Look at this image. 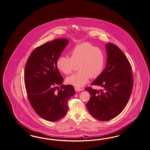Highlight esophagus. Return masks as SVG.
<instances>
[{"label": "esophagus", "mask_w": 150, "mask_h": 150, "mask_svg": "<svg viewBox=\"0 0 150 150\" xmlns=\"http://www.w3.org/2000/svg\"><path fill=\"white\" fill-rule=\"evenodd\" d=\"M75 91H80L84 90V88H80L79 87L75 86Z\"/></svg>", "instance_id": "1"}]
</instances>
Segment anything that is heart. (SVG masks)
<instances>
[{
	"mask_svg": "<svg viewBox=\"0 0 150 150\" xmlns=\"http://www.w3.org/2000/svg\"><path fill=\"white\" fill-rule=\"evenodd\" d=\"M70 54V57H59L56 63L57 69L66 75L71 74L77 65L79 71L66 79L67 83L82 86L88 82L89 78H96L101 74L105 59L100 49L85 42L74 47Z\"/></svg>",
	"mask_w": 150,
	"mask_h": 150,
	"instance_id": "heart-1",
	"label": "heart"
}]
</instances>
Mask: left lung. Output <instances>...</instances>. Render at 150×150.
I'll return each instance as SVG.
<instances>
[{"label":"left lung","mask_w":150,"mask_h":150,"mask_svg":"<svg viewBox=\"0 0 150 150\" xmlns=\"http://www.w3.org/2000/svg\"><path fill=\"white\" fill-rule=\"evenodd\" d=\"M105 47L107 66L91 84L101 89L85 88L90 94L87 108L93 117L102 121L112 120L123 111L133 85L132 66L126 55L114 43L109 42Z\"/></svg>","instance_id":"left-lung-1"}]
</instances>
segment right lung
Returning a JSON list of instances; mask_svg holds the SVG:
<instances>
[{
    "label": "right lung",
    "instance_id": "obj_1",
    "mask_svg": "<svg viewBox=\"0 0 150 150\" xmlns=\"http://www.w3.org/2000/svg\"><path fill=\"white\" fill-rule=\"evenodd\" d=\"M68 43L66 38H59L36 47L25 66L24 84L28 100L36 113L50 122L65 115L68 101L75 93L72 85L62 84L64 79L56 65Z\"/></svg>",
    "mask_w": 150,
    "mask_h": 150
}]
</instances>
